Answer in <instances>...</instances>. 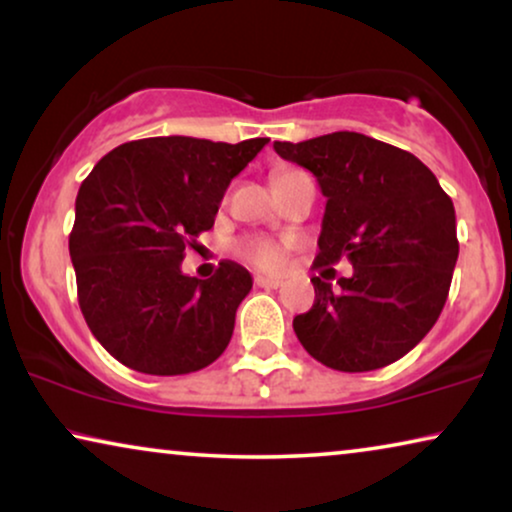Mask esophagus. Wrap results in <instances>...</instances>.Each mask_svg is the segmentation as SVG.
I'll return each mask as SVG.
<instances>
[{
	"mask_svg": "<svg viewBox=\"0 0 512 512\" xmlns=\"http://www.w3.org/2000/svg\"><path fill=\"white\" fill-rule=\"evenodd\" d=\"M280 283H283V280H280V278L255 276V285H257V287H264V290H276V287H280Z\"/></svg>",
	"mask_w": 512,
	"mask_h": 512,
	"instance_id": "obj_1",
	"label": "esophagus"
}]
</instances>
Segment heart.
I'll return each mask as SVG.
<instances>
[{"label":"heart","instance_id":"obj_1","mask_svg":"<svg viewBox=\"0 0 512 512\" xmlns=\"http://www.w3.org/2000/svg\"><path fill=\"white\" fill-rule=\"evenodd\" d=\"M239 255L259 269H278L285 259V246L269 239H246L239 243Z\"/></svg>","mask_w":512,"mask_h":512}]
</instances>
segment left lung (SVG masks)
<instances>
[{
  "label": "left lung",
  "mask_w": 512,
  "mask_h": 512,
  "mask_svg": "<svg viewBox=\"0 0 512 512\" xmlns=\"http://www.w3.org/2000/svg\"><path fill=\"white\" fill-rule=\"evenodd\" d=\"M273 148L311 171L327 197L315 269L341 257L352 264V276L336 285L311 278L315 304L294 318V334L336 371L397 362L429 334L448 299L459 255L452 199L408 150L357 132Z\"/></svg>",
  "instance_id": "8db88e82"
}]
</instances>
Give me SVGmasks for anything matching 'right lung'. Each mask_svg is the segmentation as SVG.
<instances>
[{
	"label": "right lung",
	"mask_w": 512,
	"mask_h": 512,
	"mask_svg": "<svg viewBox=\"0 0 512 512\" xmlns=\"http://www.w3.org/2000/svg\"><path fill=\"white\" fill-rule=\"evenodd\" d=\"M266 143L129 141L81 183L69 234L78 306L120 364L183 376L225 352L253 278L241 264L220 262L211 278L199 280L185 276L181 262L185 248L213 227L232 178Z\"/></svg>",
	"instance_id": "1"
}]
</instances>
